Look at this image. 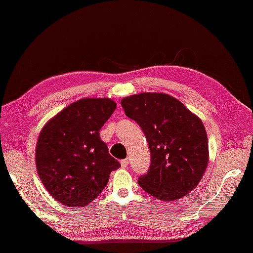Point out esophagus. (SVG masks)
I'll return each mask as SVG.
<instances>
[{
	"label": "esophagus",
	"mask_w": 253,
	"mask_h": 253,
	"mask_svg": "<svg viewBox=\"0 0 253 253\" xmlns=\"http://www.w3.org/2000/svg\"><path fill=\"white\" fill-rule=\"evenodd\" d=\"M121 165H122V168H124V169L127 168V166H128V160L127 159L122 160L121 161Z\"/></svg>",
	"instance_id": "esophagus-1"
}]
</instances>
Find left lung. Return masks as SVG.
<instances>
[{
  "mask_svg": "<svg viewBox=\"0 0 253 253\" xmlns=\"http://www.w3.org/2000/svg\"><path fill=\"white\" fill-rule=\"evenodd\" d=\"M121 104L141 127L151 153L149 170L138 178L142 189L164 201L195 189L209 163L208 136L200 118L166 93L133 94Z\"/></svg>",
  "mask_w": 253,
  "mask_h": 253,
  "instance_id": "obj_1",
  "label": "left lung"
}]
</instances>
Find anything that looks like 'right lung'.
I'll use <instances>...</instances> for the list:
<instances>
[{"label":"right lung","instance_id":"add662e5","mask_svg":"<svg viewBox=\"0 0 253 253\" xmlns=\"http://www.w3.org/2000/svg\"><path fill=\"white\" fill-rule=\"evenodd\" d=\"M115 109L109 98L82 99L42 128L36 148L38 175L63 206H88L103 191L111 171L121 166L99 132Z\"/></svg>","mask_w":253,"mask_h":253}]
</instances>
